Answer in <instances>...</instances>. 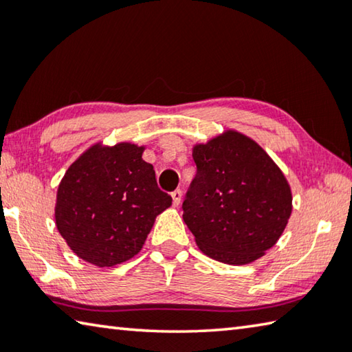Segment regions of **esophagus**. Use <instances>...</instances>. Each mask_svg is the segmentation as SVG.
<instances>
[{"mask_svg":"<svg viewBox=\"0 0 352 352\" xmlns=\"http://www.w3.org/2000/svg\"><path fill=\"white\" fill-rule=\"evenodd\" d=\"M171 198H173V206H175V207L179 206L181 201H182V192H181V190H175V192L171 193Z\"/></svg>","mask_w":352,"mask_h":352,"instance_id":"1","label":"esophagus"}]
</instances>
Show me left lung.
<instances>
[{"instance_id":"obj_1","label":"left lung","mask_w":352,"mask_h":352,"mask_svg":"<svg viewBox=\"0 0 352 352\" xmlns=\"http://www.w3.org/2000/svg\"><path fill=\"white\" fill-rule=\"evenodd\" d=\"M196 176L184 199V223L202 254L241 266L261 258L285 232L291 186L254 139L227 129L193 146Z\"/></svg>"}]
</instances>
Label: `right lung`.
<instances>
[{"label":"right lung","instance_id":"add662e5","mask_svg":"<svg viewBox=\"0 0 352 352\" xmlns=\"http://www.w3.org/2000/svg\"><path fill=\"white\" fill-rule=\"evenodd\" d=\"M145 146L102 142L66 170L57 190L55 226L78 258L111 267L138 255L157 214L171 206L160 192Z\"/></svg>","mask_w":352,"mask_h":352}]
</instances>
